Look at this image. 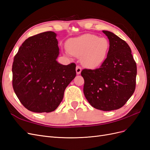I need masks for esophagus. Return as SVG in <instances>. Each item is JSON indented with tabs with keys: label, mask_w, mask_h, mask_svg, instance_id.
<instances>
[{
	"label": "esophagus",
	"mask_w": 150,
	"mask_h": 150,
	"mask_svg": "<svg viewBox=\"0 0 150 150\" xmlns=\"http://www.w3.org/2000/svg\"><path fill=\"white\" fill-rule=\"evenodd\" d=\"M76 74L78 75V74H79L81 73V71H82V69H81V66H76Z\"/></svg>",
	"instance_id": "1"
}]
</instances>
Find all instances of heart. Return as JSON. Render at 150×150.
Wrapping results in <instances>:
<instances>
[{"label":"heart","mask_w":150,"mask_h":150,"mask_svg":"<svg viewBox=\"0 0 150 150\" xmlns=\"http://www.w3.org/2000/svg\"><path fill=\"white\" fill-rule=\"evenodd\" d=\"M110 46L106 38L86 34L69 39L66 44V48L71 55L81 57V62L84 67L94 69L105 61Z\"/></svg>","instance_id":"b5f03b06"}]
</instances>
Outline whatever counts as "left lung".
<instances>
[{"instance_id": "1", "label": "left lung", "mask_w": 150, "mask_h": 150, "mask_svg": "<svg viewBox=\"0 0 150 150\" xmlns=\"http://www.w3.org/2000/svg\"><path fill=\"white\" fill-rule=\"evenodd\" d=\"M110 40L107 57L100 67L84 69V94L94 108L109 111L123 106L134 92L137 63L131 48L111 32L103 30Z\"/></svg>"}]
</instances>
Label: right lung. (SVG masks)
I'll use <instances>...</instances> for the list:
<instances>
[{"label": "right lung", "instance_id": "1", "mask_svg": "<svg viewBox=\"0 0 150 150\" xmlns=\"http://www.w3.org/2000/svg\"><path fill=\"white\" fill-rule=\"evenodd\" d=\"M56 34L52 31L27 39L12 64V86L22 103L35 112H49L59 105L65 89L76 77V64L58 63Z\"/></svg>", "mask_w": 150, "mask_h": 150}]
</instances>
